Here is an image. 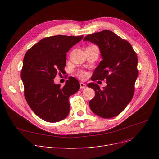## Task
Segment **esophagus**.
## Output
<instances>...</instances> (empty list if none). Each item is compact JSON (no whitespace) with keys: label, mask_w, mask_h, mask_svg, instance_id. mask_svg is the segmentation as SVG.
<instances>
[{"label":"esophagus","mask_w":159,"mask_h":159,"mask_svg":"<svg viewBox=\"0 0 159 159\" xmlns=\"http://www.w3.org/2000/svg\"><path fill=\"white\" fill-rule=\"evenodd\" d=\"M80 88L81 89H85V88H86V87H87V85H86V84L83 83V82H80Z\"/></svg>","instance_id":"obj_1"}]
</instances>
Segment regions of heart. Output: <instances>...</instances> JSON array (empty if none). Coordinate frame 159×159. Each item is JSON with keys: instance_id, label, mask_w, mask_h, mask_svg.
<instances>
[{"instance_id": "b5f03b06", "label": "heart", "mask_w": 159, "mask_h": 159, "mask_svg": "<svg viewBox=\"0 0 159 159\" xmlns=\"http://www.w3.org/2000/svg\"><path fill=\"white\" fill-rule=\"evenodd\" d=\"M80 76L81 77V78H84V77L85 76V74H80Z\"/></svg>"}]
</instances>
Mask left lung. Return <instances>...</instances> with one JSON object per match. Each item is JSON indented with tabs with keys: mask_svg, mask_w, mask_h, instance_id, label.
<instances>
[{
	"mask_svg": "<svg viewBox=\"0 0 159 159\" xmlns=\"http://www.w3.org/2000/svg\"><path fill=\"white\" fill-rule=\"evenodd\" d=\"M84 41L97 45L102 57L91 80L107 81L103 89L96 84H88L95 92L93 99L89 101L90 109L101 117H114L123 111L133 98L138 77L137 56L129 42L110 30L91 34Z\"/></svg>",
	"mask_w": 159,
	"mask_h": 159,
	"instance_id": "8db88e82",
	"label": "left lung"
}]
</instances>
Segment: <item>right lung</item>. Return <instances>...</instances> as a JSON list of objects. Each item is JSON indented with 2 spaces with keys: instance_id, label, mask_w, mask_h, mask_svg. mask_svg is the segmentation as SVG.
Segmentation results:
<instances>
[{
  "instance_id": "add662e5",
  "label": "right lung",
  "mask_w": 159,
  "mask_h": 159,
  "mask_svg": "<svg viewBox=\"0 0 159 159\" xmlns=\"http://www.w3.org/2000/svg\"><path fill=\"white\" fill-rule=\"evenodd\" d=\"M82 38L64 35L44 38L24 57L21 79L26 100L34 113L45 121L58 122L69 114L68 99L80 89L79 81L70 77L61 87L54 79L57 72L64 71L66 53Z\"/></svg>"
}]
</instances>
